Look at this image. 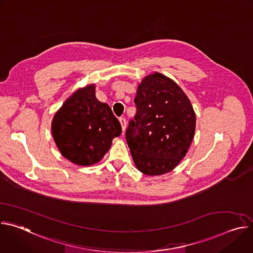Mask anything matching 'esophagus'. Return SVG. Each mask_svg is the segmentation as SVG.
<instances>
[{"instance_id":"1","label":"esophagus","mask_w":253,"mask_h":253,"mask_svg":"<svg viewBox=\"0 0 253 253\" xmlns=\"http://www.w3.org/2000/svg\"><path fill=\"white\" fill-rule=\"evenodd\" d=\"M119 121H120L121 127H122V131L124 132V131H125V129H126V120H125L124 118H120V119H119Z\"/></svg>"}]
</instances>
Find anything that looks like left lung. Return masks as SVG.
I'll list each match as a JSON object with an SVG mask.
<instances>
[{"label": "left lung", "mask_w": 253, "mask_h": 253, "mask_svg": "<svg viewBox=\"0 0 253 253\" xmlns=\"http://www.w3.org/2000/svg\"><path fill=\"white\" fill-rule=\"evenodd\" d=\"M135 104L137 113L126 131L135 166L145 175L166 174L192 143L196 115L191 102L176 82L155 72L138 85Z\"/></svg>", "instance_id": "left-lung-1"}]
</instances>
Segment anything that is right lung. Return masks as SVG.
Returning a JSON list of instances; mask_svg holds the SVG:
<instances>
[{
	"instance_id": "1",
	"label": "right lung",
	"mask_w": 253,
	"mask_h": 253,
	"mask_svg": "<svg viewBox=\"0 0 253 253\" xmlns=\"http://www.w3.org/2000/svg\"><path fill=\"white\" fill-rule=\"evenodd\" d=\"M95 85L77 89L55 113L51 130L62 156L79 166L98 163L120 136L111 108L95 96Z\"/></svg>"
}]
</instances>
